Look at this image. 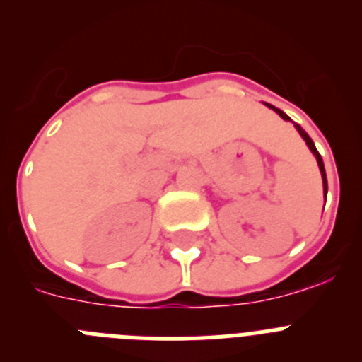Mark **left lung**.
<instances>
[{"mask_svg": "<svg viewBox=\"0 0 362 362\" xmlns=\"http://www.w3.org/2000/svg\"><path fill=\"white\" fill-rule=\"evenodd\" d=\"M268 107H270V108H274V110H276L277 114H279V116L283 117V119L290 121V117L286 116V114H284L283 110H279V108H276V107H272V105H268ZM296 129L299 130V134H300V136H303V139H305V141H306V145H308V148L312 150V153H313V156H315V159H317L319 170H321V175H322V187H325V194H326V188H328V183H326V172H325V165H322V158H321V156H319L317 148H315V145H313V141H312V139H310V136H308V134H306L305 130L300 129L299 124H296Z\"/></svg>", "mask_w": 362, "mask_h": 362, "instance_id": "obj_1", "label": "left lung"}]
</instances>
